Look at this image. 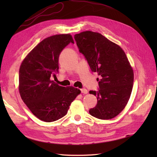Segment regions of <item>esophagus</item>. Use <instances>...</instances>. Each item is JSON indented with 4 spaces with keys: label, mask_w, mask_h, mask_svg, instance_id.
Masks as SVG:
<instances>
[{
    "label": "esophagus",
    "mask_w": 157,
    "mask_h": 157,
    "mask_svg": "<svg viewBox=\"0 0 157 157\" xmlns=\"http://www.w3.org/2000/svg\"><path fill=\"white\" fill-rule=\"evenodd\" d=\"M81 92H82V94H88V92L87 90H86V88H82V89H81Z\"/></svg>",
    "instance_id": "1"
}]
</instances>
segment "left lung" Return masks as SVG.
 I'll list each match as a JSON object with an SVG mask.
<instances>
[{"mask_svg":"<svg viewBox=\"0 0 157 157\" xmlns=\"http://www.w3.org/2000/svg\"><path fill=\"white\" fill-rule=\"evenodd\" d=\"M74 38L93 72L101 76L98 91L89 93L97 97V105L89 111L100 119L117 116L128 104L134 83V71L123 50L98 32H82Z\"/></svg>","mask_w":157,"mask_h":157,"instance_id":"8db88e82","label":"left lung"}]
</instances>
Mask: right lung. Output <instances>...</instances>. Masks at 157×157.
<instances>
[{
    "label": "right lung",
    "mask_w": 157,
    "mask_h": 157,
    "mask_svg": "<svg viewBox=\"0 0 157 157\" xmlns=\"http://www.w3.org/2000/svg\"><path fill=\"white\" fill-rule=\"evenodd\" d=\"M70 42L74 41L69 34L49 36L28 53L20 66V96L41 121L52 122L62 118L81 93L80 90L73 86L63 87L52 80L58 72L60 53Z\"/></svg>",
    "instance_id": "right-lung-1"
}]
</instances>
